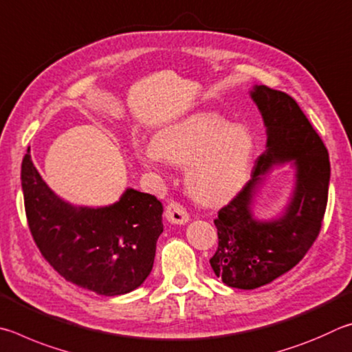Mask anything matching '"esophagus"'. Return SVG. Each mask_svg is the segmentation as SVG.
<instances>
[{
  "instance_id": "obj_1",
  "label": "esophagus",
  "mask_w": 352,
  "mask_h": 352,
  "mask_svg": "<svg viewBox=\"0 0 352 352\" xmlns=\"http://www.w3.org/2000/svg\"><path fill=\"white\" fill-rule=\"evenodd\" d=\"M165 218L168 223L177 224V226L188 223L187 210L181 204H177V202H170V204L165 207Z\"/></svg>"
}]
</instances>
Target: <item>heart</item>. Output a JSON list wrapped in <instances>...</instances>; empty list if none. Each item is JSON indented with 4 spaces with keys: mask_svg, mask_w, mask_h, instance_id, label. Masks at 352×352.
<instances>
[{
    "mask_svg": "<svg viewBox=\"0 0 352 352\" xmlns=\"http://www.w3.org/2000/svg\"><path fill=\"white\" fill-rule=\"evenodd\" d=\"M255 139L248 128L217 113H195L160 129L156 139L138 148L148 168L168 162L187 166L188 195L202 206L230 201L248 181Z\"/></svg>",
    "mask_w": 352,
    "mask_h": 352,
    "instance_id": "obj_1",
    "label": "heart"
}]
</instances>
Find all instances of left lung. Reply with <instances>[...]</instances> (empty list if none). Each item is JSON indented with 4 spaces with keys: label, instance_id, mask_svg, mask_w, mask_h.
<instances>
[{
    "label": "left lung",
    "instance_id": "obj_1",
    "mask_svg": "<svg viewBox=\"0 0 352 352\" xmlns=\"http://www.w3.org/2000/svg\"><path fill=\"white\" fill-rule=\"evenodd\" d=\"M250 97L266 126V151L252 179L218 212V249L210 258L214 275L236 289L261 287L303 260L322 229L331 177L328 150L298 103L264 85L254 86ZM286 162L296 166L288 207L278 219L256 220L251 204L263 175Z\"/></svg>",
    "mask_w": 352,
    "mask_h": 352
}]
</instances>
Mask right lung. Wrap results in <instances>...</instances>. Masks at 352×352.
I'll list each match as a JSON object with an SVG mask.
<instances>
[{
  "label": "right lung",
  "instance_id": "1",
  "mask_svg": "<svg viewBox=\"0 0 352 352\" xmlns=\"http://www.w3.org/2000/svg\"><path fill=\"white\" fill-rule=\"evenodd\" d=\"M29 150L21 164L24 208L46 261L65 280L104 297L138 289L151 272L164 232L160 201L126 188L107 207L71 206L43 181Z\"/></svg>",
  "mask_w": 352,
  "mask_h": 352
}]
</instances>
